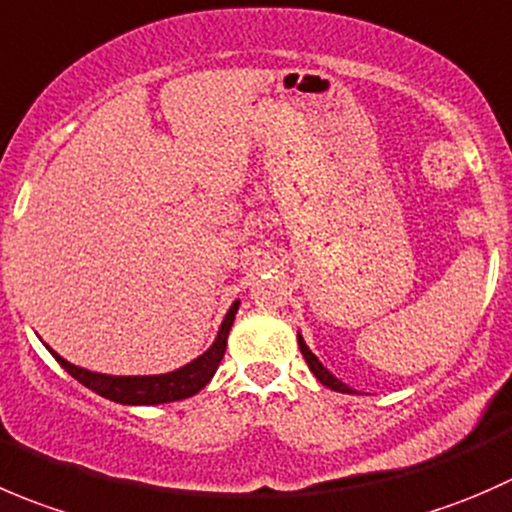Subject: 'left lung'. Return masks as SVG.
<instances>
[{
	"label": "left lung",
	"instance_id": "obj_1",
	"mask_svg": "<svg viewBox=\"0 0 512 512\" xmlns=\"http://www.w3.org/2000/svg\"><path fill=\"white\" fill-rule=\"evenodd\" d=\"M298 348H301L303 358H306V363H308V368H311V371H313V376H316L318 381L323 383V386H328V388H331V391H338V393H353L351 388L346 386V383L338 381L336 376H331V373H328L326 368L321 366V361H318V358L313 356L311 351H308V346H306V343H303L301 336H298Z\"/></svg>",
	"mask_w": 512,
	"mask_h": 512
}]
</instances>
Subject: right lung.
Returning <instances> with one entry per match:
<instances>
[{
  "label": "right lung",
  "instance_id": "right-lung-1",
  "mask_svg": "<svg viewBox=\"0 0 512 512\" xmlns=\"http://www.w3.org/2000/svg\"><path fill=\"white\" fill-rule=\"evenodd\" d=\"M236 311H239V301L229 308L214 346H211L204 356H199L196 361H191L189 366L179 368V371L164 373V376H104V373H91L79 366H72V363L64 361L62 356H57L52 348H49V351H52V356L57 358L59 366H62L69 376H74L82 386L91 388L94 393H99V396L109 398V401L114 403H124V406H156V403L184 401V398L199 393L201 388L211 381L216 368H219L221 358H224L226 353V338H229Z\"/></svg>",
  "mask_w": 512,
  "mask_h": 512
}]
</instances>
